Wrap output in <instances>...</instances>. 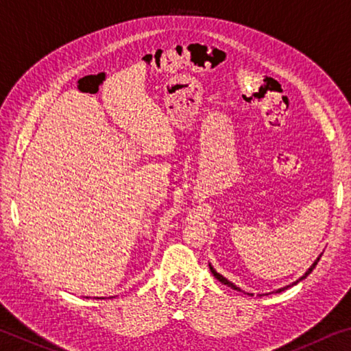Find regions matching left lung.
<instances>
[{
	"instance_id": "1",
	"label": "left lung",
	"mask_w": 351,
	"mask_h": 351,
	"mask_svg": "<svg viewBox=\"0 0 351 351\" xmlns=\"http://www.w3.org/2000/svg\"><path fill=\"white\" fill-rule=\"evenodd\" d=\"M320 257H322V255H319V257H317V260H316V261H314V263L311 265V268H310V269H308V271L305 272V274H304V276H302V277L299 278V280H297V282H294L293 285H295V283H299L300 280H304V278H305V277H306L308 274H310V272H311V271L314 269V266H316V265H317V261H319V258H320ZM210 271H212V274H213V276H215V278H218V280H219V282H221L223 285H228V287H230V288H234V289H237V291H241L240 288H237L234 283H230V282L228 280V278H224V277H223L221 274H218V272H217L215 269H213V268H212V266H210ZM287 288H288V287H287ZM283 289H285V288H282V289H277V293H280V291H283Z\"/></svg>"
}]
</instances>
